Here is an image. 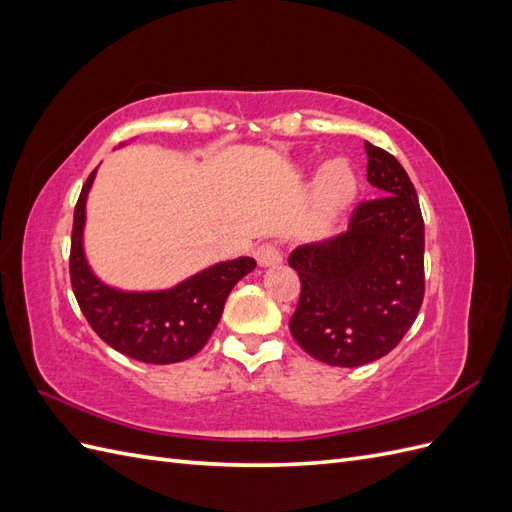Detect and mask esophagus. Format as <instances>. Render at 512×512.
I'll return each mask as SVG.
<instances>
[{
  "label": "esophagus",
  "instance_id": "1",
  "mask_svg": "<svg viewBox=\"0 0 512 512\" xmlns=\"http://www.w3.org/2000/svg\"><path fill=\"white\" fill-rule=\"evenodd\" d=\"M254 258L260 267H275L282 262V252L273 243H262L254 250Z\"/></svg>",
  "mask_w": 512,
  "mask_h": 512
}]
</instances>
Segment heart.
Returning a JSON list of instances; mask_svg holds the SVG:
<instances>
[{"instance_id":"obj_1","label":"heart","mask_w":512,"mask_h":512,"mask_svg":"<svg viewBox=\"0 0 512 512\" xmlns=\"http://www.w3.org/2000/svg\"><path fill=\"white\" fill-rule=\"evenodd\" d=\"M356 188H359V181L346 158H331L324 162L314 183V224L318 228L333 226L352 205Z\"/></svg>"}]
</instances>
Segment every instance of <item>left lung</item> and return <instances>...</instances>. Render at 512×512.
<instances>
[{
    "label": "left lung",
    "mask_w": 512,
    "mask_h": 512,
    "mask_svg": "<svg viewBox=\"0 0 512 512\" xmlns=\"http://www.w3.org/2000/svg\"><path fill=\"white\" fill-rule=\"evenodd\" d=\"M367 181L382 192L354 209L335 239L288 258L301 297L290 333L316 361L359 367L389 354L416 320L425 294V224L416 190L389 151L365 143Z\"/></svg>",
    "instance_id": "1"
}]
</instances>
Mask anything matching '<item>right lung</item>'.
Wrapping results in <instances>:
<instances>
[{
    "label": "right lung",
    "instance_id": "obj_1",
    "mask_svg": "<svg viewBox=\"0 0 512 512\" xmlns=\"http://www.w3.org/2000/svg\"><path fill=\"white\" fill-rule=\"evenodd\" d=\"M98 168L85 181L74 209L70 280L74 297L100 339L130 359L168 365L190 359L209 342L230 290L256 260H222L164 290H121L104 284L85 256L87 196Z\"/></svg>",
    "mask_w": 512,
    "mask_h": 512
}]
</instances>
